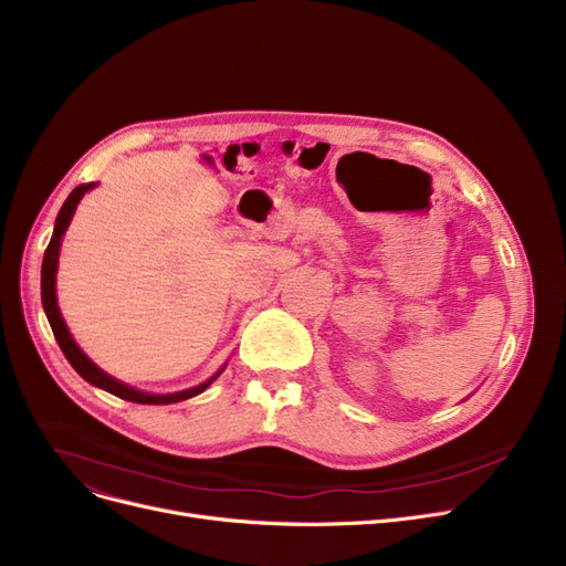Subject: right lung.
Listing matches in <instances>:
<instances>
[{"label":"right lung","instance_id":"obj_1","mask_svg":"<svg viewBox=\"0 0 566 566\" xmlns=\"http://www.w3.org/2000/svg\"><path fill=\"white\" fill-rule=\"evenodd\" d=\"M92 188H96V184H84V186H77L69 199L64 201L62 211H59L56 216V222H54V231H52V238H50V245L45 250V256H43V268H41V301H43V310H45V316L50 321V328L54 333V339L59 344V348L64 350L66 360L71 363V367L86 380L96 385V388L118 397V399H126V401H135V403H154V406H160V403H176V401H184V399H190L199 392H203L208 385H211L220 374L222 369L213 376L208 378L206 382L197 385V388H190V390H184V392H174V395H148V392H142V390H135L130 388V385L122 382L112 378L109 374H105L101 367H96L92 360L86 358L84 350L73 342L66 323L62 318V312H59V305H56V291H54V284H56V265H59V248H62V238L71 224V218L75 213V208L80 203V199L84 197V192H88Z\"/></svg>","mask_w":566,"mask_h":566}]
</instances>
